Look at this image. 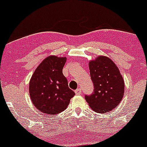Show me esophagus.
I'll list each match as a JSON object with an SVG mask.
<instances>
[{"mask_svg":"<svg viewBox=\"0 0 147 147\" xmlns=\"http://www.w3.org/2000/svg\"><path fill=\"white\" fill-rule=\"evenodd\" d=\"M75 92L76 95H80L81 92H82V89L81 88H78L77 90H75Z\"/></svg>","mask_w":147,"mask_h":147,"instance_id":"1","label":"esophagus"}]
</instances>
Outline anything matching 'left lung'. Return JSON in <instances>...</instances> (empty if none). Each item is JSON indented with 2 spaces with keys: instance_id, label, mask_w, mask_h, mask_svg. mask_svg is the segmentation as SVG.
Instances as JSON below:
<instances>
[{
  "instance_id": "1",
  "label": "left lung",
  "mask_w": 147,
  "mask_h": 147,
  "mask_svg": "<svg viewBox=\"0 0 147 147\" xmlns=\"http://www.w3.org/2000/svg\"><path fill=\"white\" fill-rule=\"evenodd\" d=\"M93 92L85 98L94 111L104 113L116 108L124 93V82L119 68L107 57L100 56L89 63Z\"/></svg>"
}]
</instances>
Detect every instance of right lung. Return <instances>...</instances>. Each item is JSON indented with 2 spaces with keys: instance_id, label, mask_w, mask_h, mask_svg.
<instances>
[{
  "instance_id": "obj_1",
  "label": "right lung",
  "mask_w": 147,
  "mask_h": 147,
  "mask_svg": "<svg viewBox=\"0 0 147 147\" xmlns=\"http://www.w3.org/2000/svg\"><path fill=\"white\" fill-rule=\"evenodd\" d=\"M66 57L50 56L36 69L29 82L33 104L41 112L55 115L63 111L75 95L62 73Z\"/></svg>"
}]
</instances>
